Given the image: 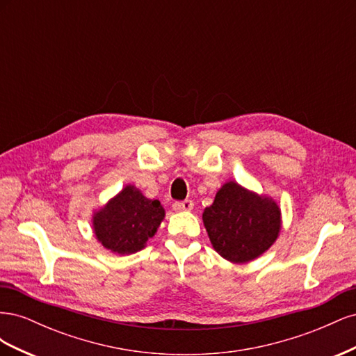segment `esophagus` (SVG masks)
Masks as SVG:
<instances>
[{
  "label": "esophagus",
  "instance_id": "esophagus-1",
  "mask_svg": "<svg viewBox=\"0 0 356 356\" xmlns=\"http://www.w3.org/2000/svg\"><path fill=\"white\" fill-rule=\"evenodd\" d=\"M193 207H195V203L191 200H182V202H175L172 204V209L175 212H186V211H191Z\"/></svg>",
  "mask_w": 356,
  "mask_h": 356
}]
</instances>
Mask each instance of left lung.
Here are the masks:
<instances>
[{"label":"left lung","mask_w":356,"mask_h":356,"mask_svg":"<svg viewBox=\"0 0 356 356\" xmlns=\"http://www.w3.org/2000/svg\"><path fill=\"white\" fill-rule=\"evenodd\" d=\"M209 241L225 260L250 263L270 248L282 229V212L267 195L227 181L215 195L213 203L202 213Z\"/></svg>","instance_id":"left-lung-1"}]
</instances>
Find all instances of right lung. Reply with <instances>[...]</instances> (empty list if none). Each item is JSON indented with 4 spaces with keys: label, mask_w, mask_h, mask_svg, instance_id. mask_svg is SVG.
Masks as SVG:
<instances>
[{
    "label": "right lung",
    "mask_w": 356,
    "mask_h": 356,
    "mask_svg": "<svg viewBox=\"0 0 356 356\" xmlns=\"http://www.w3.org/2000/svg\"><path fill=\"white\" fill-rule=\"evenodd\" d=\"M165 208L148 199L134 184L124 186L114 197L92 213L96 241L117 255L141 251L165 220Z\"/></svg>",
    "instance_id": "right-lung-1"
}]
</instances>
